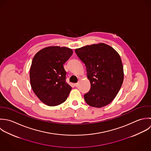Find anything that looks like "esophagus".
Returning <instances> with one entry per match:
<instances>
[{"mask_svg":"<svg viewBox=\"0 0 151 151\" xmlns=\"http://www.w3.org/2000/svg\"><path fill=\"white\" fill-rule=\"evenodd\" d=\"M78 85H79V83H75L74 84V86H75V87H78Z\"/></svg>","mask_w":151,"mask_h":151,"instance_id":"1","label":"esophagus"}]
</instances>
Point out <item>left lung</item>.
I'll return each mask as SVG.
<instances>
[{"label":"left lung","instance_id":"1","mask_svg":"<svg viewBox=\"0 0 151 151\" xmlns=\"http://www.w3.org/2000/svg\"><path fill=\"white\" fill-rule=\"evenodd\" d=\"M78 58L85 64L91 88L84 94L89 105L101 108L116 97L124 80L121 57L111 46L104 44L86 46L76 49Z\"/></svg>","mask_w":151,"mask_h":151}]
</instances>
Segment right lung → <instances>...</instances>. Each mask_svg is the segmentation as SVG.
<instances>
[{
    "mask_svg": "<svg viewBox=\"0 0 151 151\" xmlns=\"http://www.w3.org/2000/svg\"><path fill=\"white\" fill-rule=\"evenodd\" d=\"M71 49L49 47L36 54L30 70L33 91L44 104L56 106L67 100L72 87L66 82L64 64L73 54Z\"/></svg>",
    "mask_w": 151,
    "mask_h": 151,
    "instance_id": "right-lung-1",
    "label": "right lung"
}]
</instances>
